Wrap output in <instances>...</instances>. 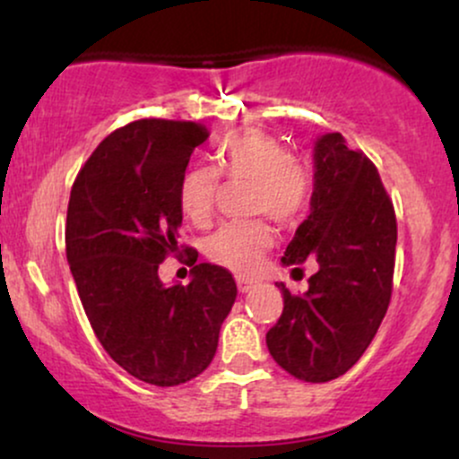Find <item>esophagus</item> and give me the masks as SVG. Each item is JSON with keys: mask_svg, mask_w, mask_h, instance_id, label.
I'll return each mask as SVG.
<instances>
[{"mask_svg": "<svg viewBox=\"0 0 459 459\" xmlns=\"http://www.w3.org/2000/svg\"><path fill=\"white\" fill-rule=\"evenodd\" d=\"M237 289H239V293H250L255 289V282L246 281V278H237Z\"/></svg>", "mask_w": 459, "mask_h": 459, "instance_id": "34e87169", "label": "esophagus"}]
</instances>
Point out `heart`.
I'll list each match as a JSON object with an SVG mask.
<instances>
[{"instance_id":"heart-1","label":"heart","mask_w":459,"mask_h":459,"mask_svg":"<svg viewBox=\"0 0 459 459\" xmlns=\"http://www.w3.org/2000/svg\"><path fill=\"white\" fill-rule=\"evenodd\" d=\"M212 166H192L178 183V203L194 224H207L218 204L222 174L230 183H252L250 213L267 215L276 224L289 226L302 220L313 198V177L287 146L256 131L224 138L215 149ZM273 244L270 226L263 220L229 222L220 226L204 244L213 263L247 273L259 267Z\"/></svg>"}]
</instances>
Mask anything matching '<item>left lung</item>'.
<instances>
[{
  "instance_id": "8db88e82",
  "label": "left lung",
  "mask_w": 459,
  "mask_h": 459,
  "mask_svg": "<svg viewBox=\"0 0 459 459\" xmlns=\"http://www.w3.org/2000/svg\"><path fill=\"white\" fill-rule=\"evenodd\" d=\"M397 218L380 172L341 134L315 144L310 215L298 226L282 263H317L308 291L282 282V315L267 332V350L302 382H330L360 360L393 296ZM293 270V272H296Z\"/></svg>"
}]
</instances>
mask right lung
I'll use <instances>...</instances> for the list:
<instances>
[{
	"label": "right lung",
	"mask_w": 459,
	"mask_h": 459,
	"mask_svg": "<svg viewBox=\"0 0 459 459\" xmlns=\"http://www.w3.org/2000/svg\"><path fill=\"white\" fill-rule=\"evenodd\" d=\"M207 138L189 120H134L94 149L68 198L66 259L86 317L116 365L155 386H177L212 365L237 298L233 273L196 265L194 247L186 288H166L156 273L180 249L178 183Z\"/></svg>",
	"instance_id": "add662e5"
}]
</instances>
